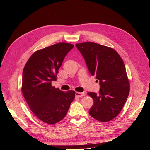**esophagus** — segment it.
<instances>
[{"instance_id":"1","label":"esophagus","mask_w":150,"mask_h":150,"mask_svg":"<svg viewBox=\"0 0 150 150\" xmlns=\"http://www.w3.org/2000/svg\"><path fill=\"white\" fill-rule=\"evenodd\" d=\"M84 96H85V93H80V92L76 93V97H77V98H81Z\"/></svg>"}]
</instances>
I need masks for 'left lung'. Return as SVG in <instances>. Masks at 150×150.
Masks as SVG:
<instances>
[{"instance_id":"1","label":"left lung","mask_w":150,"mask_h":150,"mask_svg":"<svg viewBox=\"0 0 150 150\" xmlns=\"http://www.w3.org/2000/svg\"><path fill=\"white\" fill-rule=\"evenodd\" d=\"M88 70L99 81L98 94L89 92L94 101L89 111L93 118L110 121L118 115L129 93V83L121 57L114 49L92 42L76 44Z\"/></svg>"}]
</instances>
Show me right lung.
<instances>
[{"label":"right lung","mask_w":150,"mask_h":150,"mask_svg":"<svg viewBox=\"0 0 150 150\" xmlns=\"http://www.w3.org/2000/svg\"><path fill=\"white\" fill-rule=\"evenodd\" d=\"M74 45L59 42L38 50L29 57L22 73L21 91L34 115L48 125H54L66 116L75 91L63 92L51 85L63 60Z\"/></svg>","instance_id":"add662e5"}]
</instances>
